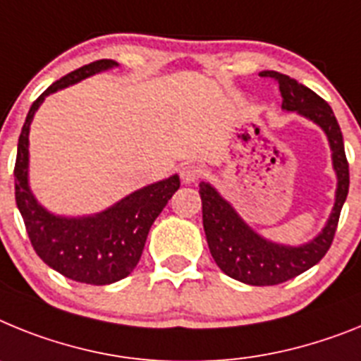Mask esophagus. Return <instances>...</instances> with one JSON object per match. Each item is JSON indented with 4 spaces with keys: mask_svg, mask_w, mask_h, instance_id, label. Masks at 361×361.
<instances>
[{
    "mask_svg": "<svg viewBox=\"0 0 361 361\" xmlns=\"http://www.w3.org/2000/svg\"><path fill=\"white\" fill-rule=\"evenodd\" d=\"M180 176L183 180V183H196L203 176V169L200 165H196V163H187V165L181 167Z\"/></svg>",
    "mask_w": 361,
    "mask_h": 361,
    "instance_id": "34e87169",
    "label": "esophagus"
}]
</instances>
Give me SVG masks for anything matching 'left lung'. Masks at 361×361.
<instances>
[{
	"label": "left lung",
	"instance_id": "8db88e82",
	"mask_svg": "<svg viewBox=\"0 0 361 361\" xmlns=\"http://www.w3.org/2000/svg\"><path fill=\"white\" fill-rule=\"evenodd\" d=\"M262 76L278 81L283 111L298 112L322 127L332 150V167L336 172L338 185L334 207L322 233L309 243L290 247L259 236L211 183H200L203 228L216 265L234 280L258 287L278 285L296 278L327 255L336 233L341 207L349 192V163L345 158L343 136L329 103L309 87L280 72L265 71Z\"/></svg>",
	"mask_w": 361,
	"mask_h": 361
}]
</instances>
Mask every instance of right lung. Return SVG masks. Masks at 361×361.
Masks as SVG:
<instances>
[{
  "label": "right lung",
  "mask_w": 361,
  "mask_h": 361,
  "mask_svg": "<svg viewBox=\"0 0 361 361\" xmlns=\"http://www.w3.org/2000/svg\"><path fill=\"white\" fill-rule=\"evenodd\" d=\"M118 67L114 59H98L71 72L49 87L32 103L18 142L16 156V203L23 216L27 234L43 262L80 283L109 285L133 272L154 224L172 194L180 189L178 174L134 190L106 211L67 218L49 212L37 203L29 187V130L34 114L49 94L78 81Z\"/></svg>",
  "instance_id": "obj_1"
}]
</instances>
